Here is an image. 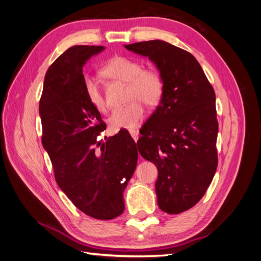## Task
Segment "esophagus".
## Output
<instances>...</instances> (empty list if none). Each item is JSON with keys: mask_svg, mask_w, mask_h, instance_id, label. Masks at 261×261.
Returning <instances> with one entry per match:
<instances>
[{"mask_svg": "<svg viewBox=\"0 0 261 261\" xmlns=\"http://www.w3.org/2000/svg\"><path fill=\"white\" fill-rule=\"evenodd\" d=\"M130 136L132 137V139H133V140H135L136 142L138 141V139H139V132H138V131H136V130L130 131Z\"/></svg>", "mask_w": 261, "mask_h": 261, "instance_id": "1", "label": "esophagus"}]
</instances>
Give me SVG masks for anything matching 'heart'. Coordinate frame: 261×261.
<instances>
[{"label":"heart","instance_id":"1","mask_svg":"<svg viewBox=\"0 0 261 261\" xmlns=\"http://www.w3.org/2000/svg\"><path fill=\"white\" fill-rule=\"evenodd\" d=\"M101 74L114 81L128 83L129 105L117 108L108 119V123L113 132L120 130H135L140 124L144 114L142 103L154 107L160 102L163 94V80L154 69H142V64L135 59L114 57L101 69ZM84 92L89 103L95 110H107L108 103L102 91L92 79L84 81Z\"/></svg>","mask_w":261,"mask_h":261}]
</instances>
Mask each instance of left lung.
I'll return each mask as SVG.
<instances>
[{
  "instance_id": "obj_1",
  "label": "left lung",
  "mask_w": 261,
  "mask_h": 261,
  "mask_svg": "<svg viewBox=\"0 0 261 261\" xmlns=\"http://www.w3.org/2000/svg\"><path fill=\"white\" fill-rule=\"evenodd\" d=\"M124 47L147 57L162 76V98L137 144L158 169L159 208L181 214L203 197L217 170L215 91L196 58L182 48L161 40Z\"/></svg>"
}]
</instances>
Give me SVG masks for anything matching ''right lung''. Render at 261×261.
I'll return each mask as SVG.
<instances>
[{"mask_svg": "<svg viewBox=\"0 0 261 261\" xmlns=\"http://www.w3.org/2000/svg\"><path fill=\"white\" fill-rule=\"evenodd\" d=\"M105 48L75 45L61 54L46 71L39 112L42 144L60 189L82 213L110 220L124 210L123 191L136 170L138 150L124 131L96 141L105 122L87 99L82 69Z\"/></svg>", "mask_w": 261, "mask_h": 261, "instance_id": "add662e5", "label": "right lung"}]
</instances>
